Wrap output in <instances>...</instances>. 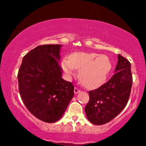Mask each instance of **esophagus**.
Instances as JSON below:
<instances>
[{
	"instance_id": "1",
	"label": "esophagus",
	"mask_w": 146,
	"mask_h": 146,
	"mask_svg": "<svg viewBox=\"0 0 146 146\" xmlns=\"http://www.w3.org/2000/svg\"><path fill=\"white\" fill-rule=\"evenodd\" d=\"M74 94H78V92H80V90L78 89L76 87H75L74 88Z\"/></svg>"
}]
</instances>
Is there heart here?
Returning a JSON list of instances; mask_svg holds the SVG:
<instances>
[{
    "label": "heart",
    "mask_w": 146,
    "mask_h": 146,
    "mask_svg": "<svg viewBox=\"0 0 146 146\" xmlns=\"http://www.w3.org/2000/svg\"><path fill=\"white\" fill-rule=\"evenodd\" d=\"M110 59L106 55L91 52H74L68 60L62 61L61 67L68 76L74 74V69L79 70L82 84L88 88H95L106 80L111 69Z\"/></svg>",
    "instance_id": "b5f03b06"
}]
</instances>
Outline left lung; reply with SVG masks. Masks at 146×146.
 Returning <instances> with one entry per match:
<instances>
[{
    "label": "left lung",
    "instance_id": "obj_1",
    "mask_svg": "<svg viewBox=\"0 0 146 146\" xmlns=\"http://www.w3.org/2000/svg\"><path fill=\"white\" fill-rule=\"evenodd\" d=\"M115 74L104 84L89 91L85 107L88 120L95 125L105 124L117 116L128 102L132 86L130 62L120 54Z\"/></svg>",
    "mask_w": 146,
    "mask_h": 146
}]
</instances>
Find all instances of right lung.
I'll use <instances>...</instances> for the list:
<instances>
[{
	"label": "right lung",
	"instance_id": "add662e5",
	"mask_svg": "<svg viewBox=\"0 0 146 146\" xmlns=\"http://www.w3.org/2000/svg\"><path fill=\"white\" fill-rule=\"evenodd\" d=\"M61 44L40 45L23 59L18 73L20 95L30 112L40 120L61 118L74 96L72 84L62 78Z\"/></svg>",
	"mask_w": 146,
	"mask_h": 146
}]
</instances>
